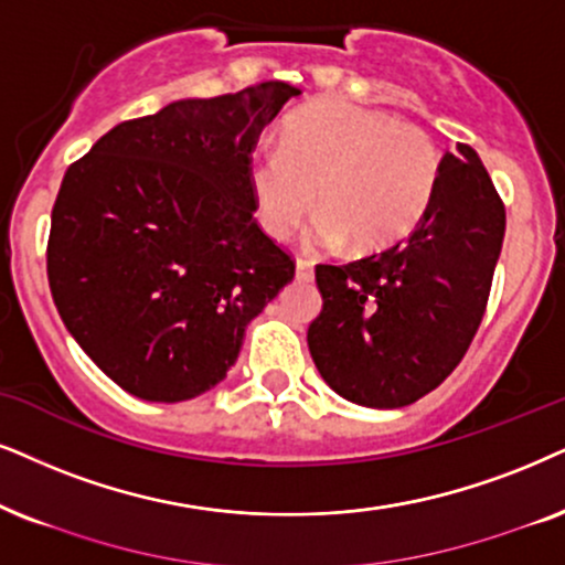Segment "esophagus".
<instances>
[{"label": "esophagus", "mask_w": 565, "mask_h": 565, "mask_svg": "<svg viewBox=\"0 0 565 565\" xmlns=\"http://www.w3.org/2000/svg\"><path fill=\"white\" fill-rule=\"evenodd\" d=\"M297 278L299 281H312V260L297 258Z\"/></svg>", "instance_id": "34e87169"}]
</instances>
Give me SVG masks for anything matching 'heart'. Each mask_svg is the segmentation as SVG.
<instances>
[{"instance_id": "heart-1", "label": "heart", "mask_w": 565, "mask_h": 565, "mask_svg": "<svg viewBox=\"0 0 565 565\" xmlns=\"http://www.w3.org/2000/svg\"><path fill=\"white\" fill-rule=\"evenodd\" d=\"M281 146L249 163L260 224L274 239H287L316 203V245L383 253L423 224L438 190L440 153L430 135L365 106H305L284 125Z\"/></svg>"}]
</instances>
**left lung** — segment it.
Segmentation results:
<instances>
[{
  "instance_id": "8db88e82",
  "label": "left lung",
  "mask_w": 565,
  "mask_h": 565,
  "mask_svg": "<svg viewBox=\"0 0 565 565\" xmlns=\"http://www.w3.org/2000/svg\"><path fill=\"white\" fill-rule=\"evenodd\" d=\"M446 153L433 205L409 239L318 263L323 310L307 328L316 367L362 406L414 404L454 373L488 310L505 205L472 148Z\"/></svg>"
}]
</instances>
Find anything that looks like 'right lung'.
<instances>
[{
  "label": "right lung",
  "mask_w": 565,
  "mask_h": 565,
  "mask_svg": "<svg viewBox=\"0 0 565 565\" xmlns=\"http://www.w3.org/2000/svg\"><path fill=\"white\" fill-rule=\"evenodd\" d=\"M297 88L266 81L127 119L70 163L46 276L83 352L127 394L188 402L224 381L245 328L295 278L260 230L249 163Z\"/></svg>",
  "instance_id": "1"
}]
</instances>
